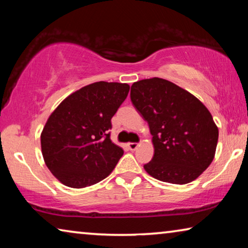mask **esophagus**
<instances>
[{
	"label": "esophagus",
	"instance_id": "esophagus-1",
	"mask_svg": "<svg viewBox=\"0 0 248 248\" xmlns=\"http://www.w3.org/2000/svg\"><path fill=\"white\" fill-rule=\"evenodd\" d=\"M128 148L131 150V151H134V150L138 148V143H134V142H131V143H128Z\"/></svg>",
	"mask_w": 248,
	"mask_h": 248
}]
</instances>
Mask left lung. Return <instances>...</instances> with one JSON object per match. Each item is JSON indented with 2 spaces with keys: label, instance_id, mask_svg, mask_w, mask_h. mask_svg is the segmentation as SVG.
<instances>
[{
  "label": "left lung",
  "instance_id": "1",
  "mask_svg": "<svg viewBox=\"0 0 248 248\" xmlns=\"http://www.w3.org/2000/svg\"><path fill=\"white\" fill-rule=\"evenodd\" d=\"M130 98L149 124L154 155L144 170L161 182L184 185L211 164L219 130L200 100L167 79L132 84Z\"/></svg>",
  "mask_w": 248,
  "mask_h": 248
}]
</instances>
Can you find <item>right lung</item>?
<instances>
[{
  "mask_svg": "<svg viewBox=\"0 0 248 248\" xmlns=\"http://www.w3.org/2000/svg\"><path fill=\"white\" fill-rule=\"evenodd\" d=\"M125 83L96 82L68 96L41 132V151L50 171L71 188L106 178L124 150L110 140L111 118L124 102Z\"/></svg>",
  "mask_w": 248,
  "mask_h": 248,
  "instance_id": "obj_1",
  "label": "right lung"
}]
</instances>
